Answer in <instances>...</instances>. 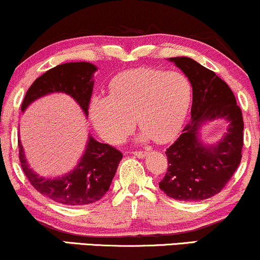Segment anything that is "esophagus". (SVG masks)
Here are the masks:
<instances>
[{
    "instance_id": "esophagus-1",
    "label": "esophagus",
    "mask_w": 260,
    "mask_h": 260,
    "mask_svg": "<svg viewBox=\"0 0 260 260\" xmlns=\"http://www.w3.org/2000/svg\"><path fill=\"white\" fill-rule=\"evenodd\" d=\"M133 154L136 157H138V158H145L147 156V152L146 151H134Z\"/></svg>"
}]
</instances>
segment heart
Masks as SVG:
<instances>
[{
	"mask_svg": "<svg viewBox=\"0 0 260 260\" xmlns=\"http://www.w3.org/2000/svg\"><path fill=\"white\" fill-rule=\"evenodd\" d=\"M192 88L176 72L138 68L117 75L108 97H93L90 119L107 143L117 144L132 131L134 119L143 129L139 139L167 143L181 129L189 110Z\"/></svg>",
	"mask_w": 260,
	"mask_h": 260,
	"instance_id": "b5f03b06",
	"label": "heart"
}]
</instances>
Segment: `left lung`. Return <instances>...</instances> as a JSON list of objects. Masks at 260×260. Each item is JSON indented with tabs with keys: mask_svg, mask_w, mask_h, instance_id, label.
Listing matches in <instances>:
<instances>
[{
	"mask_svg": "<svg viewBox=\"0 0 260 260\" xmlns=\"http://www.w3.org/2000/svg\"><path fill=\"white\" fill-rule=\"evenodd\" d=\"M188 78L193 91L190 121L167 149L168 170L159 188L170 198L200 202L221 192L241 160L244 120L231 87L192 58L170 57ZM222 118L229 127L215 144H205L200 131L208 122Z\"/></svg>",
	"mask_w": 260,
	"mask_h": 260,
	"instance_id": "8db88e82",
	"label": "left lung"
}]
</instances>
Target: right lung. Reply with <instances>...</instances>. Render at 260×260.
I'll use <instances>...</instances> for the list:
<instances>
[{"label": "right lung", "instance_id": "add662e5", "mask_svg": "<svg viewBox=\"0 0 260 260\" xmlns=\"http://www.w3.org/2000/svg\"><path fill=\"white\" fill-rule=\"evenodd\" d=\"M96 71V66L88 62H68L51 68L36 79L26 92L21 111L47 94L64 93L77 102L87 117ZM18 143L21 168L31 185L41 194L63 205H88L103 198L122 159L119 150L100 143L90 134L86 149L73 170L62 176L44 177L29 168L21 141Z\"/></svg>", "mask_w": 260, "mask_h": 260}]
</instances>
